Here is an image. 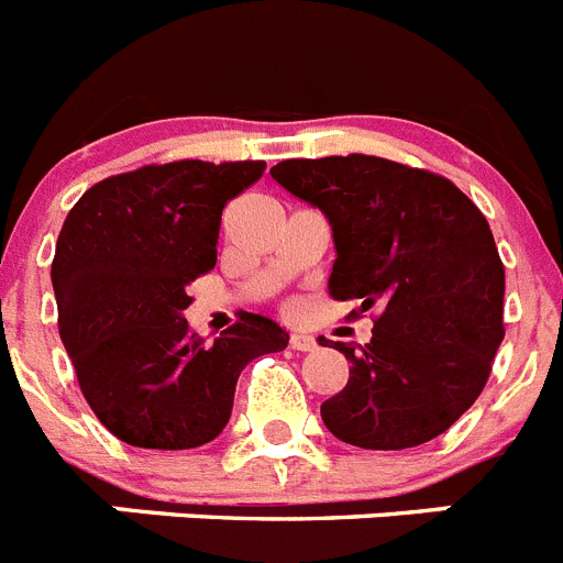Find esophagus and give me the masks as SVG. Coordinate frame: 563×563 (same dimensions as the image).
<instances>
[{
  "mask_svg": "<svg viewBox=\"0 0 563 563\" xmlns=\"http://www.w3.org/2000/svg\"><path fill=\"white\" fill-rule=\"evenodd\" d=\"M288 345H291L295 351H314L317 340L311 334H302V331H291V336H288Z\"/></svg>",
  "mask_w": 563,
  "mask_h": 563,
  "instance_id": "esophagus-1",
  "label": "esophagus"
}]
</instances>
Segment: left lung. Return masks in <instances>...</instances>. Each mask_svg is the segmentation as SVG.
<instances>
[{"label": "left lung", "mask_w": 563, "mask_h": 563, "mask_svg": "<svg viewBox=\"0 0 563 563\" xmlns=\"http://www.w3.org/2000/svg\"><path fill=\"white\" fill-rule=\"evenodd\" d=\"M272 178L329 218V295L360 302L349 317L376 309L368 345L336 342L351 371L320 405L325 428L365 451L437 439L485 390L505 340L487 218L444 175L376 155L280 161Z\"/></svg>", "instance_id": "obj_1"}]
</instances>
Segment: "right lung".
<instances>
[{
    "mask_svg": "<svg viewBox=\"0 0 563 563\" xmlns=\"http://www.w3.org/2000/svg\"><path fill=\"white\" fill-rule=\"evenodd\" d=\"M266 161H173L87 189L58 232L51 277L78 388L112 437L189 451L229 422L238 376L288 345L275 320L241 311L214 345L184 320L189 283L218 261L223 207Z\"/></svg>",
    "mask_w": 563,
    "mask_h": 563,
    "instance_id": "obj_1",
    "label": "right lung"
}]
</instances>
